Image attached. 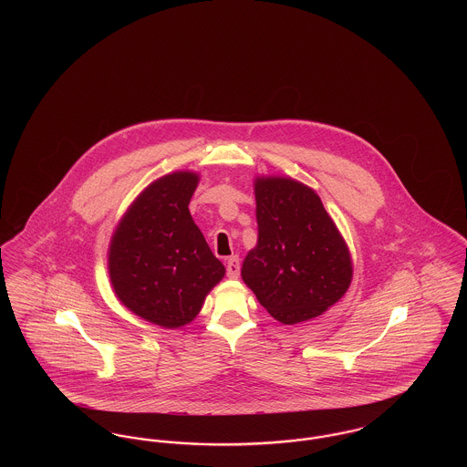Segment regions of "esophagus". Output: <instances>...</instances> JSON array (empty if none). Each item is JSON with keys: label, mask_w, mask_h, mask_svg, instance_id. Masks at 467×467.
<instances>
[{"label": "esophagus", "mask_w": 467, "mask_h": 467, "mask_svg": "<svg viewBox=\"0 0 467 467\" xmlns=\"http://www.w3.org/2000/svg\"><path fill=\"white\" fill-rule=\"evenodd\" d=\"M227 276L233 280L240 276V257L238 255H233L227 259Z\"/></svg>", "instance_id": "esophagus-1"}]
</instances>
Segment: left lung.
Listing matches in <instances>:
<instances>
[{"mask_svg": "<svg viewBox=\"0 0 467 467\" xmlns=\"http://www.w3.org/2000/svg\"><path fill=\"white\" fill-rule=\"evenodd\" d=\"M257 244L244 257L242 278L282 324L322 315L350 287L348 246L308 185L284 177L254 183Z\"/></svg>", "mask_w": 467, "mask_h": 467, "instance_id": "8db88e82", "label": "left lung"}]
</instances>
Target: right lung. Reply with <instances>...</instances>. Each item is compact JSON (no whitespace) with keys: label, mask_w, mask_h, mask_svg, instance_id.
<instances>
[{"label":"right lung","mask_w":467,"mask_h":467,"mask_svg":"<svg viewBox=\"0 0 467 467\" xmlns=\"http://www.w3.org/2000/svg\"><path fill=\"white\" fill-rule=\"evenodd\" d=\"M198 182L192 171L157 178L128 208L109 248L119 301L166 329L194 320L225 275L189 212Z\"/></svg>","instance_id":"right-lung-1"}]
</instances>
